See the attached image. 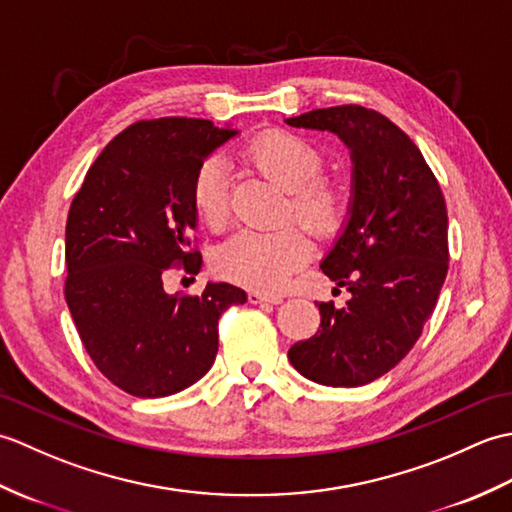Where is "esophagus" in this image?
<instances>
[{"label":"esophagus","instance_id":"esophagus-1","mask_svg":"<svg viewBox=\"0 0 512 512\" xmlns=\"http://www.w3.org/2000/svg\"><path fill=\"white\" fill-rule=\"evenodd\" d=\"M248 301L250 303H273V306H277V303L284 301V297H281V295H270V292H262V290H250Z\"/></svg>","mask_w":512,"mask_h":512}]
</instances>
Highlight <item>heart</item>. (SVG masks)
<instances>
[{
	"label": "heart",
	"mask_w": 512,
	"mask_h": 512,
	"mask_svg": "<svg viewBox=\"0 0 512 512\" xmlns=\"http://www.w3.org/2000/svg\"><path fill=\"white\" fill-rule=\"evenodd\" d=\"M244 158L290 191L288 206L297 220L312 233L330 235L345 217V195L332 182L319 178L323 171L321 151L297 134L270 129L257 134L244 147ZM193 206L211 228L228 220V169L220 156L200 162L191 187ZM310 255V239L299 226H279L273 231L244 228L217 253L220 273L255 290H279Z\"/></svg>",
	"instance_id": "b5f03b06"
}]
</instances>
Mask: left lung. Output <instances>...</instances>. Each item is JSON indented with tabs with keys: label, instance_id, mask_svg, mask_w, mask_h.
Here are the masks:
<instances>
[{
	"label": "left lung",
	"instance_id": "left-lung-1",
	"mask_svg": "<svg viewBox=\"0 0 512 512\" xmlns=\"http://www.w3.org/2000/svg\"><path fill=\"white\" fill-rule=\"evenodd\" d=\"M286 123L328 129L354 162L350 222L321 262L352 297L343 308L319 303L317 334L288 358L319 385H367L409 354L436 308L449 270L447 202L416 143L376 110L336 105Z\"/></svg>",
	"mask_w": 512,
	"mask_h": 512
}]
</instances>
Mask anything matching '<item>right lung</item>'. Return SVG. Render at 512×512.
<instances>
[{
    "instance_id": "right-lung-1",
    "label": "right lung",
    "mask_w": 512,
    "mask_h": 512,
    "mask_svg": "<svg viewBox=\"0 0 512 512\" xmlns=\"http://www.w3.org/2000/svg\"><path fill=\"white\" fill-rule=\"evenodd\" d=\"M204 118L123 129L85 173L65 224V301L99 372L138 398L178 394L209 372L222 312L246 303L231 284L169 295V270L198 275L191 187L200 162L235 136Z\"/></svg>"
}]
</instances>
